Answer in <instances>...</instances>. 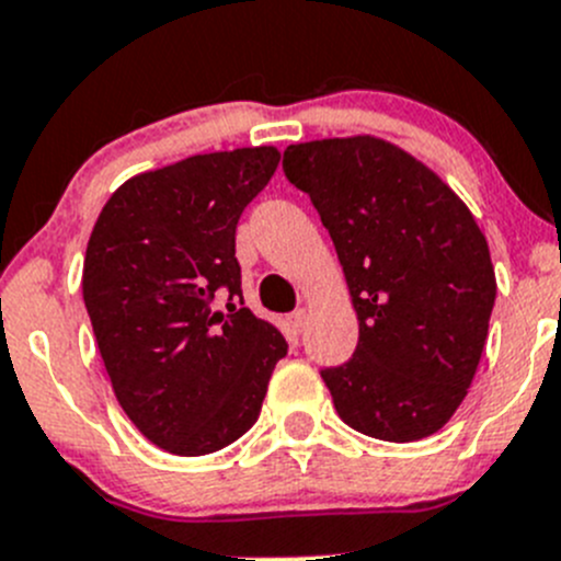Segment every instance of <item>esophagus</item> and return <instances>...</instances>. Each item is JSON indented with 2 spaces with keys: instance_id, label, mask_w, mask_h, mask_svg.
<instances>
[{
  "instance_id": "esophagus-1",
  "label": "esophagus",
  "mask_w": 561,
  "mask_h": 561,
  "mask_svg": "<svg viewBox=\"0 0 561 561\" xmlns=\"http://www.w3.org/2000/svg\"><path fill=\"white\" fill-rule=\"evenodd\" d=\"M306 322H308V311H306V308H297L295 313H289V324H291V328H295V333H302Z\"/></svg>"
}]
</instances>
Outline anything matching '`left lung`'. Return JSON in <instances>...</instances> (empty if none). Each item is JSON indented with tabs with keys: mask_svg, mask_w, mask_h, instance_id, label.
Listing matches in <instances>:
<instances>
[{
	"mask_svg": "<svg viewBox=\"0 0 561 561\" xmlns=\"http://www.w3.org/2000/svg\"><path fill=\"white\" fill-rule=\"evenodd\" d=\"M284 173L311 195L357 313L355 355L322 371L341 421L391 444L435 435L488 341V239L440 175L380 137L297 142Z\"/></svg>",
	"mask_w": 561,
	"mask_h": 561,
	"instance_id": "1",
	"label": "left lung"
}]
</instances>
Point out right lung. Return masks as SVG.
<instances>
[{
  "label": "right lung",
  "instance_id": "1",
  "mask_svg": "<svg viewBox=\"0 0 561 561\" xmlns=\"http://www.w3.org/2000/svg\"><path fill=\"white\" fill-rule=\"evenodd\" d=\"M280 162L272 146L197 153L117 186L90 233L82 297L112 391L159 449L201 457L255 424L286 339L248 308L237 222Z\"/></svg>",
  "mask_w": 561,
  "mask_h": 561
}]
</instances>
